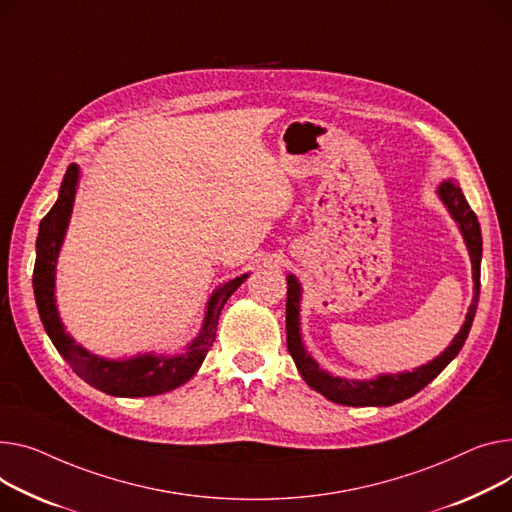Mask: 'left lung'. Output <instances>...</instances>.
<instances>
[{"label": "left lung", "instance_id": "left-lung-1", "mask_svg": "<svg viewBox=\"0 0 512 512\" xmlns=\"http://www.w3.org/2000/svg\"><path fill=\"white\" fill-rule=\"evenodd\" d=\"M440 199L445 201V206L453 214V218L459 222V228L465 236V243L469 249L471 265H473V302L469 306V313L465 317V323L461 331L455 335L453 344L436 356L430 364H424L416 368L414 372H401V374H381L374 381H346L339 377H331L325 370L319 368V364L306 354L300 329H298V302H300V284L294 276H288V292H286V337H288V352L292 360L296 362L302 379L309 383L315 391L325 395L329 401L342 403V405H393L407 397L416 395L422 391L432 379H436L457 354L463 348L465 339L469 335L475 309H478L480 300V261H482V232L478 216L473 214L469 203L461 191V187L455 181H445L438 187Z\"/></svg>", "mask_w": 512, "mask_h": 512}]
</instances>
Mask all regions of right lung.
<instances>
[{"mask_svg": "<svg viewBox=\"0 0 512 512\" xmlns=\"http://www.w3.org/2000/svg\"><path fill=\"white\" fill-rule=\"evenodd\" d=\"M78 185V166L70 164L65 170V177L59 189V197L49 214L41 220L39 238H37V261L32 271V288L37 298L39 315L45 325L47 335L51 337L57 352L74 368L80 379H84L94 389L115 395V397H150L175 389L189 381L203 358L210 352L216 342V327L222 306L230 298V294L245 282L247 276L234 278L228 284L220 286L212 300L208 302L206 323L195 342L181 356L164 358V356H138L131 360H105L86 352L78 346L70 333H65L57 306H55V263L59 255V247L63 243V234L70 220L74 195Z\"/></svg>", "mask_w": 512, "mask_h": 512, "instance_id": "1", "label": "right lung"}]
</instances>
